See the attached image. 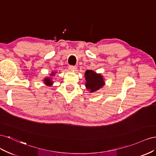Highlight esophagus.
Segmentation results:
<instances>
[{"instance_id":"esophagus-1","label":"esophagus","mask_w":156,"mask_h":156,"mask_svg":"<svg viewBox=\"0 0 156 156\" xmlns=\"http://www.w3.org/2000/svg\"><path fill=\"white\" fill-rule=\"evenodd\" d=\"M69 69L70 70H75L76 69V67L75 66H73V65H70L69 66Z\"/></svg>"}]
</instances>
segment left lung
Instances as JSON below:
<instances>
[{"mask_svg":"<svg viewBox=\"0 0 156 156\" xmlns=\"http://www.w3.org/2000/svg\"><path fill=\"white\" fill-rule=\"evenodd\" d=\"M86 87L90 93L99 90L105 85L104 78L101 74H97L93 70H87L85 73Z\"/></svg>","mask_w":156,"mask_h":156,"instance_id":"1","label":"left lung"}]
</instances>
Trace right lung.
<instances>
[{
  "mask_svg": "<svg viewBox=\"0 0 156 156\" xmlns=\"http://www.w3.org/2000/svg\"><path fill=\"white\" fill-rule=\"evenodd\" d=\"M55 73H54V72H52L50 76H53V75H55ZM44 83H45L46 85H47L48 86H51L52 84H53L52 78H50V77H46L45 79H44Z\"/></svg>",
  "mask_w": 156,
  "mask_h": 156,
  "instance_id": "obj_1",
  "label": "right lung"
}]
</instances>
